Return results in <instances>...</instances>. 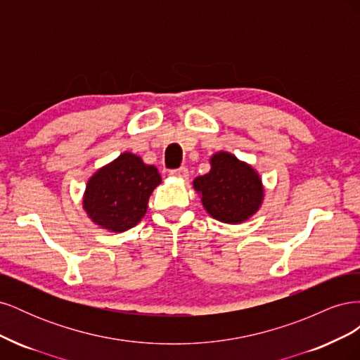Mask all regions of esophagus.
I'll list each match as a JSON object with an SVG mask.
<instances>
[{
    "label": "esophagus",
    "instance_id": "34e87169",
    "mask_svg": "<svg viewBox=\"0 0 360 360\" xmlns=\"http://www.w3.org/2000/svg\"><path fill=\"white\" fill-rule=\"evenodd\" d=\"M171 176L176 177V179H188L189 177V171L186 167H181L179 169H172L171 171Z\"/></svg>",
    "mask_w": 360,
    "mask_h": 360
}]
</instances>
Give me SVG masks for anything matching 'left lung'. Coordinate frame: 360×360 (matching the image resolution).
Instances as JSON below:
<instances>
[{
    "label": "left lung",
    "instance_id": "left-lung-1",
    "mask_svg": "<svg viewBox=\"0 0 360 360\" xmlns=\"http://www.w3.org/2000/svg\"><path fill=\"white\" fill-rule=\"evenodd\" d=\"M210 171L193 180L201 202L214 219L242 224L255 214L264 200L258 172L234 155L219 151L210 159Z\"/></svg>",
    "mask_w": 360,
    "mask_h": 360
}]
</instances>
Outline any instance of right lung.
Listing matches in <instances>:
<instances>
[{
    "label": "right lung",
    "mask_w": 360,
    "mask_h": 360,
    "mask_svg": "<svg viewBox=\"0 0 360 360\" xmlns=\"http://www.w3.org/2000/svg\"><path fill=\"white\" fill-rule=\"evenodd\" d=\"M160 181L156 167L126 151L90 177L82 207L96 225L123 233L143 219L150 195Z\"/></svg>",
    "instance_id": "obj_1"
}]
</instances>
